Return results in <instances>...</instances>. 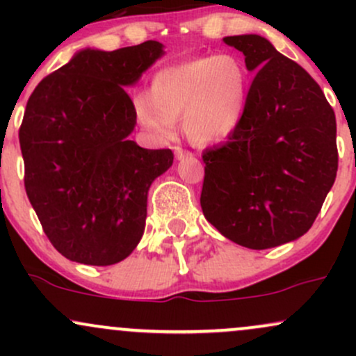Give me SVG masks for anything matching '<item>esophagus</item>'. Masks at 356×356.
<instances>
[{
    "instance_id": "1",
    "label": "esophagus",
    "mask_w": 356,
    "mask_h": 356,
    "mask_svg": "<svg viewBox=\"0 0 356 356\" xmlns=\"http://www.w3.org/2000/svg\"><path fill=\"white\" fill-rule=\"evenodd\" d=\"M174 152H175V157H177V159L192 157V152H189V150H186V149H182V147H175Z\"/></svg>"
}]
</instances>
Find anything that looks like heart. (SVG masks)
<instances>
[{
  "instance_id": "obj_1",
  "label": "heart",
  "mask_w": 356,
  "mask_h": 356,
  "mask_svg": "<svg viewBox=\"0 0 356 356\" xmlns=\"http://www.w3.org/2000/svg\"><path fill=\"white\" fill-rule=\"evenodd\" d=\"M249 93L246 67L232 55L201 56L154 76L150 97L134 100L137 120L159 140L170 138L175 118L195 144L231 136L241 124Z\"/></svg>"
}]
</instances>
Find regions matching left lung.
<instances>
[{
	"mask_svg": "<svg viewBox=\"0 0 356 356\" xmlns=\"http://www.w3.org/2000/svg\"><path fill=\"white\" fill-rule=\"evenodd\" d=\"M254 72L238 129L202 152L201 207L227 239L268 249L308 232L338 170L337 118L320 85L259 35L224 38Z\"/></svg>",
	"mask_w": 356,
	"mask_h": 356,
	"instance_id": "obj_1",
	"label": "left lung"
}]
</instances>
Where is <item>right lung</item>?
I'll use <instances>...</instances> for the list:
<instances>
[{
  "instance_id": "1",
  "label": "right lung",
  "mask_w": 356,
  "mask_h": 356,
  "mask_svg": "<svg viewBox=\"0 0 356 356\" xmlns=\"http://www.w3.org/2000/svg\"><path fill=\"white\" fill-rule=\"evenodd\" d=\"M161 55L154 40L83 50L28 99L19 127L24 189L47 238L67 259L110 266L144 234L147 192L174 154L129 140L137 117L124 87Z\"/></svg>"
}]
</instances>
